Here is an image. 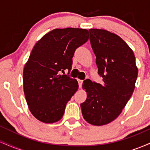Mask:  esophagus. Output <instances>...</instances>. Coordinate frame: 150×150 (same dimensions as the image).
Wrapping results in <instances>:
<instances>
[{"label":"esophagus","instance_id":"1","mask_svg":"<svg viewBox=\"0 0 150 150\" xmlns=\"http://www.w3.org/2000/svg\"><path fill=\"white\" fill-rule=\"evenodd\" d=\"M78 81V84H79V87H82V82H83V80H77Z\"/></svg>","mask_w":150,"mask_h":150}]
</instances>
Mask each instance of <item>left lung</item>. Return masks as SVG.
Returning <instances> with one entry per match:
<instances>
[{
    "mask_svg": "<svg viewBox=\"0 0 150 150\" xmlns=\"http://www.w3.org/2000/svg\"><path fill=\"white\" fill-rule=\"evenodd\" d=\"M89 31L103 84L84 81L87 99L80 106L84 119L100 126L112 122L122 112L133 93L138 69L133 51L119 36L100 29Z\"/></svg>",
    "mask_w": 150,
    "mask_h": 150,
    "instance_id": "left-lung-1",
    "label": "left lung"
}]
</instances>
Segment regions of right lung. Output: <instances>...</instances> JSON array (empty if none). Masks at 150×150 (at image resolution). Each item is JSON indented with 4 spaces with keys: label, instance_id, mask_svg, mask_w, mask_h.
<instances>
[{
    "label": "right lung",
    "instance_id": "add662e5",
    "mask_svg": "<svg viewBox=\"0 0 150 150\" xmlns=\"http://www.w3.org/2000/svg\"><path fill=\"white\" fill-rule=\"evenodd\" d=\"M86 29H55L39 39L23 70V88L32 114L41 122L61 120L67 103L78 89L75 79L60 75L70 71L74 53L87 42Z\"/></svg>",
    "mask_w": 150,
    "mask_h": 150
}]
</instances>
